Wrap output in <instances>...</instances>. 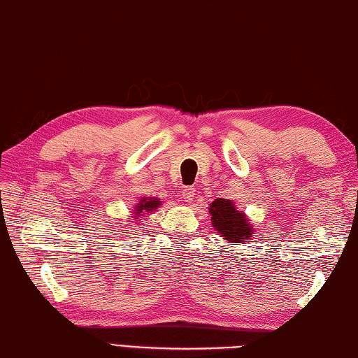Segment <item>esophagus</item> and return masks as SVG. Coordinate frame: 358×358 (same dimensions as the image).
Returning a JSON list of instances; mask_svg holds the SVG:
<instances>
[{
  "label": "esophagus",
  "instance_id": "34e87169",
  "mask_svg": "<svg viewBox=\"0 0 358 358\" xmlns=\"http://www.w3.org/2000/svg\"><path fill=\"white\" fill-rule=\"evenodd\" d=\"M194 197H195V187L189 186V187L183 189V199H185V201H192Z\"/></svg>",
  "mask_w": 358,
  "mask_h": 358
}]
</instances>
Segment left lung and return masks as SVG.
<instances>
[{
	"mask_svg": "<svg viewBox=\"0 0 358 358\" xmlns=\"http://www.w3.org/2000/svg\"><path fill=\"white\" fill-rule=\"evenodd\" d=\"M209 214H211V223L215 231H219L223 239L231 245L242 243L255 234L251 223L245 214L236 208L234 201L215 199L209 206Z\"/></svg>",
	"mask_w": 358,
	"mask_h": 358,
	"instance_id": "8db88e82",
	"label": "left lung"
}]
</instances>
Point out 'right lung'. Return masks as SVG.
Here are the masks:
<instances>
[{
  "label": "right lung",
  "instance_id": "right-lung-1",
  "mask_svg": "<svg viewBox=\"0 0 358 358\" xmlns=\"http://www.w3.org/2000/svg\"><path fill=\"white\" fill-rule=\"evenodd\" d=\"M161 205L159 199H153V197H145L143 200H139L138 205L135 206V215H133V219H136L141 214H150L152 211H157L158 206Z\"/></svg>",
  "mask_w": 358,
  "mask_h": 358
}]
</instances>
